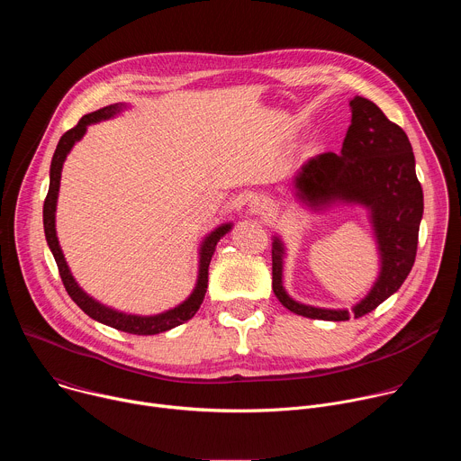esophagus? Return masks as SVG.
Masks as SVG:
<instances>
[{
	"instance_id": "esophagus-1",
	"label": "esophagus",
	"mask_w": 461,
	"mask_h": 461,
	"mask_svg": "<svg viewBox=\"0 0 461 461\" xmlns=\"http://www.w3.org/2000/svg\"><path fill=\"white\" fill-rule=\"evenodd\" d=\"M272 210H274V204L270 199H267V196H255V199L249 201V204H248V212L251 215L267 217L272 213Z\"/></svg>"
}]
</instances>
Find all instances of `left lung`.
I'll list each match as a JSON object with an SVG mask.
<instances>
[{
    "instance_id": "8db88e82",
    "label": "left lung",
    "mask_w": 461,
    "mask_h": 461,
    "mask_svg": "<svg viewBox=\"0 0 461 461\" xmlns=\"http://www.w3.org/2000/svg\"><path fill=\"white\" fill-rule=\"evenodd\" d=\"M350 113L352 120L341 153L308 158L294 176L292 187L299 206L312 213L338 206L363 208L372 228L379 272L366 295L350 310L304 304L294 299L283 285L286 244L281 235H274V294L285 308L310 319L347 321L350 315L361 317L372 312L402 288L418 249L423 189L416 176L409 137L368 98L354 96Z\"/></svg>"
}]
</instances>
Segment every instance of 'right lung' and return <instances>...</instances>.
Returning a JSON list of instances; mask_svg holds the SVG:
<instances>
[{"label":"right lung","instance_id":"right-lung-1","mask_svg":"<svg viewBox=\"0 0 461 461\" xmlns=\"http://www.w3.org/2000/svg\"><path fill=\"white\" fill-rule=\"evenodd\" d=\"M125 109H129V104L125 102H118V104H111L105 105L95 113H89L86 116H82V120L78 122L77 127L69 129L65 133L58 146L56 151L52 155V162H50V171H49V193L47 199L43 204V230H45V239L49 244V249L52 251V257L58 265L61 281L65 290L71 295V299L95 321L107 324L111 328H116V330L127 332V334H137V336H155L160 332H167L171 328L189 321L196 310L201 308L206 290H208V268L212 257L215 253L217 242L233 228V222H224L219 224L215 230H212L201 242L199 246V272H196V283L193 292L176 306L155 313V315H139V313H127L122 310H116L113 306H107L104 303H100L98 299H95L93 295H89L75 279L68 260H65V255L61 251L59 240H58V233H56V206H58V194H59V180H61V169L65 160H68V155L73 151V148L77 146V142H80L84 139V135L87 133V127L91 123H98L104 120H111L116 118L118 114H122Z\"/></svg>","mask_w":461,"mask_h":461}]
</instances>
